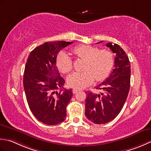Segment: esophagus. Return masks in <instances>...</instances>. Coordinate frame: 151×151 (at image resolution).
I'll return each mask as SVG.
<instances>
[{
  "instance_id": "esophagus-1",
  "label": "esophagus",
  "mask_w": 151,
  "mask_h": 151,
  "mask_svg": "<svg viewBox=\"0 0 151 151\" xmlns=\"http://www.w3.org/2000/svg\"><path fill=\"white\" fill-rule=\"evenodd\" d=\"M79 91H80V90H79V89H78V88H73V90H72V92H73V94L78 93Z\"/></svg>"
}]
</instances>
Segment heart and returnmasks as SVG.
<instances>
[{
  "instance_id": "obj_1",
  "label": "heart",
  "mask_w": 151,
  "mask_h": 151,
  "mask_svg": "<svg viewBox=\"0 0 151 151\" xmlns=\"http://www.w3.org/2000/svg\"><path fill=\"white\" fill-rule=\"evenodd\" d=\"M72 51L76 56L85 60L82 72H74L67 78V83L70 87L83 88L94 82L106 78L114 64V57L111 51L101 50L89 45L76 46ZM56 65L63 73H68L72 70V61L65 51H61L56 58Z\"/></svg>"
}]
</instances>
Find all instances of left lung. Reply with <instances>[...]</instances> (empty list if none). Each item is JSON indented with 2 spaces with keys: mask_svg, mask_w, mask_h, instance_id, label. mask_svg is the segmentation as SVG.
Listing matches in <instances>:
<instances>
[{
  "mask_svg": "<svg viewBox=\"0 0 151 151\" xmlns=\"http://www.w3.org/2000/svg\"><path fill=\"white\" fill-rule=\"evenodd\" d=\"M106 46L116 55L114 69L109 78L96 87L101 93H86L85 115L97 124L111 121L119 114L130 87V63L127 53L118 44L109 42Z\"/></svg>",
  "mask_w": 151,
  "mask_h": 151,
  "instance_id": "8db88e82",
  "label": "left lung"
}]
</instances>
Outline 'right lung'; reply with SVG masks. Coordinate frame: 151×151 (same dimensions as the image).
Segmentation results:
<instances>
[{"mask_svg":"<svg viewBox=\"0 0 151 151\" xmlns=\"http://www.w3.org/2000/svg\"><path fill=\"white\" fill-rule=\"evenodd\" d=\"M73 42H45L33 50L27 58L23 75V87L27 103L34 116L47 125L64 121L66 106L72 91H63L64 79L56 66V58L62 49Z\"/></svg>","mask_w":151,"mask_h":151,"instance_id":"right-lung-1","label":"right lung"}]
</instances>
